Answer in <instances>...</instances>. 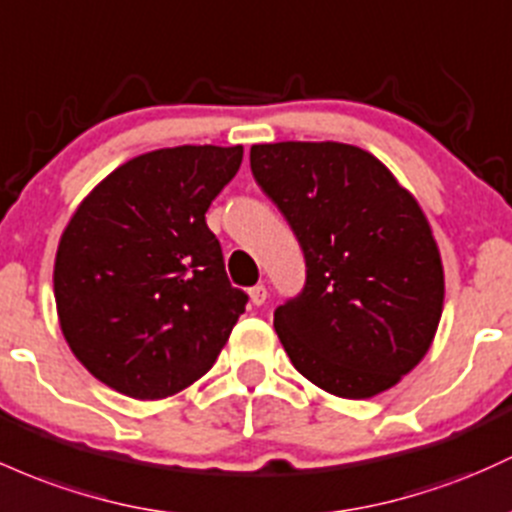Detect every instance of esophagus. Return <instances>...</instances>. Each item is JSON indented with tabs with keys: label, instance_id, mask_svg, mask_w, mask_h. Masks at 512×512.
Masks as SVG:
<instances>
[{
	"label": "esophagus",
	"instance_id": "esophagus-1",
	"mask_svg": "<svg viewBox=\"0 0 512 512\" xmlns=\"http://www.w3.org/2000/svg\"><path fill=\"white\" fill-rule=\"evenodd\" d=\"M247 294H250V301L255 303V306H262V303L267 301V286L265 284H257V286H252V289L247 291Z\"/></svg>",
	"mask_w": 512,
	"mask_h": 512
}]
</instances>
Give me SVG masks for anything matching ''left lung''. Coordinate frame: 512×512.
<instances>
[{
    "label": "left lung",
    "instance_id": "8db88e82",
    "mask_svg": "<svg viewBox=\"0 0 512 512\" xmlns=\"http://www.w3.org/2000/svg\"><path fill=\"white\" fill-rule=\"evenodd\" d=\"M252 177L284 213L306 284L274 311L291 364L340 398H372L435 338L445 274L428 218L367 150L347 143L250 148Z\"/></svg>",
    "mask_w": 512,
    "mask_h": 512
}]
</instances>
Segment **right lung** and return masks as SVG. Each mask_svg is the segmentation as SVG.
I'll use <instances>...</instances> for the list:
<instances>
[{"label": "right lung", "instance_id": "1", "mask_svg": "<svg viewBox=\"0 0 512 512\" xmlns=\"http://www.w3.org/2000/svg\"><path fill=\"white\" fill-rule=\"evenodd\" d=\"M243 145H179L116 167L67 223L55 306L87 372L155 401L187 389L221 355L247 294L228 282L206 211Z\"/></svg>", "mask_w": 512, "mask_h": 512}]
</instances>
